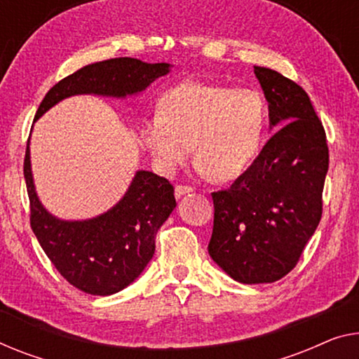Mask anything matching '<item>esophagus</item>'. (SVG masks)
Returning a JSON list of instances; mask_svg holds the SVG:
<instances>
[{
    "label": "esophagus",
    "mask_w": 359,
    "mask_h": 359,
    "mask_svg": "<svg viewBox=\"0 0 359 359\" xmlns=\"http://www.w3.org/2000/svg\"><path fill=\"white\" fill-rule=\"evenodd\" d=\"M191 191H194V187H190V185L179 184L177 187H175V196H177V198H180L182 195H185V194H191Z\"/></svg>",
    "instance_id": "34e87169"
}]
</instances>
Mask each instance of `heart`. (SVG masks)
I'll use <instances>...</instances> for the list:
<instances>
[{
	"mask_svg": "<svg viewBox=\"0 0 359 359\" xmlns=\"http://www.w3.org/2000/svg\"><path fill=\"white\" fill-rule=\"evenodd\" d=\"M266 103L253 88L185 82L163 96L156 114L142 122L140 137L154 163L169 174L194 151L212 180L237 179L263 143Z\"/></svg>",
	"mask_w": 359,
	"mask_h": 359,
	"instance_id": "heart-1",
	"label": "heart"
}]
</instances>
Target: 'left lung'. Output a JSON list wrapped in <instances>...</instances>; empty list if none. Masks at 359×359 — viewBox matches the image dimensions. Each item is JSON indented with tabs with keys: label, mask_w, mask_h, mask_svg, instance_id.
<instances>
[{
	"label": "left lung",
	"mask_w": 359,
	"mask_h": 359,
	"mask_svg": "<svg viewBox=\"0 0 359 359\" xmlns=\"http://www.w3.org/2000/svg\"><path fill=\"white\" fill-rule=\"evenodd\" d=\"M280 128L231 189L212 191L210 256L232 279L271 283L297 266L323 216L329 148L308 93L293 80L255 66Z\"/></svg>",
	"instance_id": "left-lung-1"
}]
</instances>
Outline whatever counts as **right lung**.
I'll return each instance as SVG.
<instances>
[{"label": "right lung", "mask_w": 359, "mask_h": 359, "mask_svg": "<svg viewBox=\"0 0 359 359\" xmlns=\"http://www.w3.org/2000/svg\"><path fill=\"white\" fill-rule=\"evenodd\" d=\"M169 72L168 62L149 64L114 57L79 69L62 79L39 106L35 121L67 96L133 95ZM24 177L30 201V227L57 272L88 295H112L142 274L154 255V237L175 208L174 187L159 175L138 170L124 198L108 212L88 221H61L39 201L27 142Z\"/></svg>", "instance_id": "right-lung-1"}]
</instances>
